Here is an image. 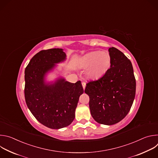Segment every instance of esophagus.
Here are the masks:
<instances>
[{
    "label": "esophagus",
    "instance_id": "obj_1",
    "mask_svg": "<svg viewBox=\"0 0 158 158\" xmlns=\"http://www.w3.org/2000/svg\"><path fill=\"white\" fill-rule=\"evenodd\" d=\"M82 87H83V89H85V86H86V83L85 82H82Z\"/></svg>",
    "mask_w": 158,
    "mask_h": 158
}]
</instances>
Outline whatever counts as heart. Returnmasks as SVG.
Here are the masks:
<instances>
[{
    "label": "heart",
    "instance_id": "heart-1",
    "mask_svg": "<svg viewBox=\"0 0 158 158\" xmlns=\"http://www.w3.org/2000/svg\"><path fill=\"white\" fill-rule=\"evenodd\" d=\"M111 57L107 51H95L85 55L80 60V66L88 69L87 77L91 79H98L104 76L109 69Z\"/></svg>",
    "mask_w": 158,
    "mask_h": 158
}]
</instances>
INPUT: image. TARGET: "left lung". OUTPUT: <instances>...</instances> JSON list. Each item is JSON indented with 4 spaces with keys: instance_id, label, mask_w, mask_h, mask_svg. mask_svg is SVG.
I'll list each match as a JSON object with an SVG mask.
<instances>
[{
    "instance_id": "obj_1",
    "label": "left lung",
    "mask_w": 158,
    "mask_h": 158,
    "mask_svg": "<svg viewBox=\"0 0 158 158\" xmlns=\"http://www.w3.org/2000/svg\"><path fill=\"white\" fill-rule=\"evenodd\" d=\"M110 68L98 81L86 84L89 108L98 123L113 125L129 112L136 94V79L131 62L120 51L110 48Z\"/></svg>"
}]
</instances>
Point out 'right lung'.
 Listing matches in <instances>:
<instances>
[{"label": "right lung", "instance_id": "obj_1", "mask_svg": "<svg viewBox=\"0 0 158 158\" xmlns=\"http://www.w3.org/2000/svg\"><path fill=\"white\" fill-rule=\"evenodd\" d=\"M62 49L41 51L25 69V99L35 119L48 127L59 129L70 125L75 118L79 97L84 90L80 81H67L60 75L53 81L48 76L66 60Z\"/></svg>", "mask_w": 158, "mask_h": 158}]
</instances>
